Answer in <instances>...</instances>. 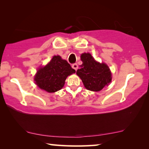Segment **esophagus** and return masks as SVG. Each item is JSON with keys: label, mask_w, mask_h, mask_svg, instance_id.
<instances>
[{"label": "esophagus", "mask_w": 149, "mask_h": 149, "mask_svg": "<svg viewBox=\"0 0 149 149\" xmlns=\"http://www.w3.org/2000/svg\"><path fill=\"white\" fill-rule=\"evenodd\" d=\"M72 67L73 69H74L75 70H77V69H78V64H76V63H74V64H73L72 65Z\"/></svg>", "instance_id": "obj_1"}]
</instances>
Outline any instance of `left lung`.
<instances>
[{
    "label": "left lung",
    "instance_id": "8db88e82",
    "mask_svg": "<svg viewBox=\"0 0 149 149\" xmlns=\"http://www.w3.org/2000/svg\"><path fill=\"white\" fill-rule=\"evenodd\" d=\"M83 64L77 70V74L82 80L88 90L98 91L111 81V72L104 63L97 62L89 53L81 56Z\"/></svg>",
    "mask_w": 149,
    "mask_h": 149
}]
</instances>
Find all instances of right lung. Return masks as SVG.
I'll return each mask as SVG.
<instances>
[{
  "label": "right lung",
  "mask_w": 149,
  "mask_h": 149,
  "mask_svg": "<svg viewBox=\"0 0 149 149\" xmlns=\"http://www.w3.org/2000/svg\"><path fill=\"white\" fill-rule=\"evenodd\" d=\"M74 72L66 60L55 56L47 65L38 69L34 81L40 89L49 93L56 92L64 87L66 77Z\"/></svg>",
  "instance_id": "obj_1"
}]
</instances>
